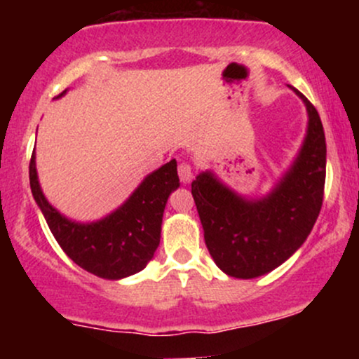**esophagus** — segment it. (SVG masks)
I'll list each match as a JSON object with an SVG mask.
<instances>
[{
  "label": "esophagus",
  "mask_w": 359,
  "mask_h": 359,
  "mask_svg": "<svg viewBox=\"0 0 359 359\" xmlns=\"http://www.w3.org/2000/svg\"><path fill=\"white\" fill-rule=\"evenodd\" d=\"M179 177L180 182L182 184H189L192 180V168L189 163H180L179 165Z\"/></svg>",
  "instance_id": "1"
}]
</instances>
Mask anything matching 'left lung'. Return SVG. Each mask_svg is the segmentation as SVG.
Wrapping results in <instances>:
<instances>
[{
    "label": "left lung",
    "instance_id": "left-lung-1",
    "mask_svg": "<svg viewBox=\"0 0 359 359\" xmlns=\"http://www.w3.org/2000/svg\"><path fill=\"white\" fill-rule=\"evenodd\" d=\"M290 89L307 109V131L294 162L262 197L233 191L204 170L192 196L209 253L226 275L257 278L287 262L311 234L320 212L325 182V137L314 106Z\"/></svg>",
    "mask_w": 359,
    "mask_h": 359
}]
</instances>
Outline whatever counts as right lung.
<instances>
[{"mask_svg":"<svg viewBox=\"0 0 359 359\" xmlns=\"http://www.w3.org/2000/svg\"><path fill=\"white\" fill-rule=\"evenodd\" d=\"M59 94L55 100L64 96ZM175 158L148 174L119 208L97 221L69 219L48 203L36 174L35 150L30 162V187L36 205L60 248L76 265L106 280L138 273L160 245L162 217L168 196L179 189Z\"/></svg>","mask_w":359,"mask_h":359,"instance_id":"add662e5","label":"right lung"}]
</instances>
